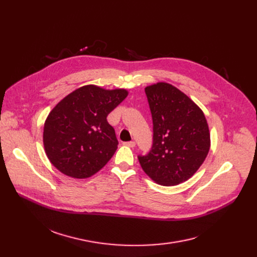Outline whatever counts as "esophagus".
Segmentation results:
<instances>
[{
    "instance_id": "34e87169",
    "label": "esophagus",
    "mask_w": 257,
    "mask_h": 257,
    "mask_svg": "<svg viewBox=\"0 0 257 257\" xmlns=\"http://www.w3.org/2000/svg\"><path fill=\"white\" fill-rule=\"evenodd\" d=\"M124 145L125 146H127V147H130V148H134L136 147V142H126V143H124Z\"/></svg>"
}]
</instances>
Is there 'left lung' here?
I'll list each match as a JSON object with an SVG mask.
<instances>
[{
	"label": "left lung",
	"instance_id": "left-lung-1",
	"mask_svg": "<svg viewBox=\"0 0 257 257\" xmlns=\"http://www.w3.org/2000/svg\"><path fill=\"white\" fill-rule=\"evenodd\" d=\"M153 120L151 151L139 160L156 183L172 186L190 179L210 148L207 120L184 92L166 82L145 88Z\"/></svg>",
	"mask_w": 257,
	"mask_h": 257
}]
</instances>
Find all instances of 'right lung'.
I'll list each match as a JSON object with an SVG mask.
<instances>
[{"label": "right lung", "instance_id": "add662e5", "mask_svg": "<svg viewBox=\"0 0 257 257\" xmlns=\"http://www.w3.org/2000/svg\"><path fill=\"white\" fill-rule=\"evenodd\" d=\"M128 91L96 85L79 87L49 113L44 147L51 164L72 178H88L113 156L118 142L107 115L123 102Z\"/></svg>", "mask_w": 257, "mask_h": 257}]
</instances>
